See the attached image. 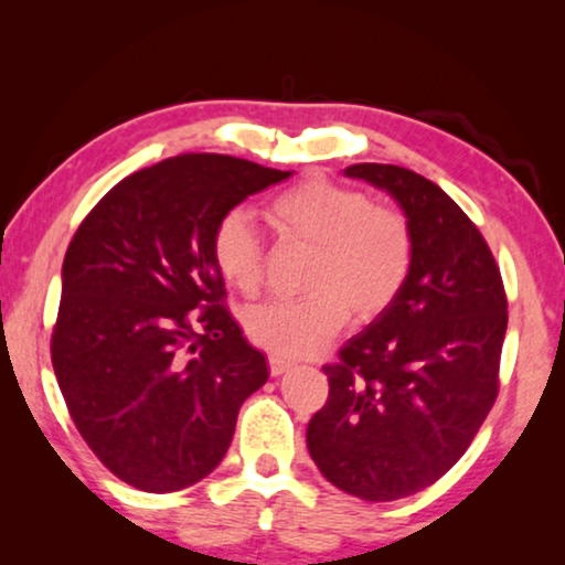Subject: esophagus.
Segmentation results:
<instances>
[{
	"instance_id": "34e87169",
	"label": "esophagus",
	"mask_w": 565,
	"mask_h": 565,
	"mask_svg": "<svg viewBox=\"0 0 565 565\" xmlns=\"http://www.w3.org/2000/svg\"><path fill=\"white\" fill-rule=\"evenodd\" d=\"M290 367H292V362H290V360L280 358V354H269V373H273V375H282V373H288Z\"/></svg>"
}]
</instances>
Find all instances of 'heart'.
I'll return each mask as SVG.
<instances>
[{
    "label": "heart",
    "mask_w": 565,
    "mask_h": 565,
    "mask_svg": "<svg viewBox=\"0 0 565 565\" xmlns=\"http://www.w3.org/2000/svg\"><path fill=\"white\" fill-rule=\"evenodd\" d=\"M267 221L285 244L311 249V296L252 308L244 319L262 350L303 358L321 350L350 319L373 321L396 303L414 267L406 215L375 205L362 190L311 177L267 205ZM213 262L226 285L257 296L265 282V246L244 213L223 215L213 234Z\"/></svg>",
    "instance_id": "obj_1"
}]
</instances>
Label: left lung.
Returning a JSON list of instances; mask_svg holds the SVG:
<instances>
[{"mask_svg": "<svg viewBox=\"0 0 565 565\" xmlns=\"http://www.w3.org/2000/svg\"><path fill=\"white\" fill-rule=\"evenodd\" d=\"M388 192L414 234L404 292L323 365L329 398L308 422V452L329 483L365 501L427 489L462 458L499 393L507 296L476 223L427 177L352 164Z\"/></svg>", "mask_w": 565, "mask_h": 565, "instance_id": "obj_1", "label": "left lung"}]
</instances>
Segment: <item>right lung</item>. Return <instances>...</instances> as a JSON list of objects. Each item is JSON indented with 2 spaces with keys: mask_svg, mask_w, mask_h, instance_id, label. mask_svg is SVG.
I'll return each mask as SVG.
<instances>
[{
  "mask_svg": "<svg viewBox=\"0 0 565 565\" xmlns=\"http://www.w3.org/2000/svg\"><path fill=\"white\" fill-rule=\"evenodd\" d=\"M292 172L226 153H182L115 184L68 244L51 360L68 414L130 486L198 483L267 383L265 354L223 306L213 262L223 215Z\"/></svg>",
  "mask_w": 565,
  "mask_h": 565,
  "instance_id": "add662e5",
  "label": "right lung"
}]
</instances>
